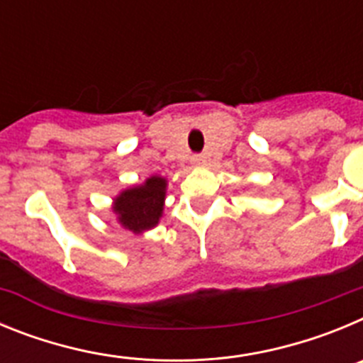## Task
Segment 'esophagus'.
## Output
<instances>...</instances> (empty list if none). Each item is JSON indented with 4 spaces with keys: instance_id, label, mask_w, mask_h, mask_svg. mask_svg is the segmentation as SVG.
Wrapping results in <instances>:
<instances>
[{
    "instance_id": "1",
    "label": "esophagus",
    "mask_w": 363,
    "mask_h": 363,
    "mask_svg": "<svg viewBox=\"0 0 363 363\" xmlns=\"http://www.w3.org/2000/svg\"><path fill=\"white\" fill-rule=\"evenodd\" d=\"M205 162H207V158H205L203 154H194V156L191 158V163H192V165H196V167L205 165Z\"/></svg>"
}]
</instances>
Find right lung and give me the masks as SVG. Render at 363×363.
I'll list each match as a JSON object with an SVG mask.
<instances>
[{"instance_id":"obj_1","label":"right lung","mask_w":363,"mask_h":363,"mask_svg":"<svg viewBox=\"0 0 363 363\" xmlns=\"http://www.w3.org/2000/svg\"><path fill=\"white\" fill-rule=\"evenodd\" d=\"M165 179L152 176L142 187L121 192L116 198V214L125 229L142 233L158 223L165 200Z\"/></svg>"}]
</instances>
